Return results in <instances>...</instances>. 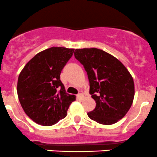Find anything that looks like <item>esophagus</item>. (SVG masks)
Returning <instances> with one entry per match:
<instances>
[{"mask_svg":"<svg viewBox=\"0 0 157 157\" xmlns=\"http://www.w3.org/2000/svg\"><path fill=\"white\" fill-rule=\"evenodd\" d=\"M77 98L78 99H82L84 98V94H82V93H79L78 94H77Z\"/></svg>","mask_w":157,"mask_h":157,"instance_id":"34e87169","label":"esophagus"}]
</instances>
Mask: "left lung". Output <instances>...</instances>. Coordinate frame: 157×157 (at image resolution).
Returning a JSON list of instances; mask_svg holds the SVG:
<instances>
[{
	"label": "left lung",
	"instance_id": "8db88e82",
	"mask_svg": "<svg viewBox=\"0 0 157 157\" xmlns=\"http://www.w3.org/2000/svg\"><path fill=\"white\" fill-rule=\"evenodd\" d=\"M74 55L87 72L89 92L96 102L88 116L101 124L117 123L128 112L134 98L129 71L117 58L97 48L76 49Z\"/></svg>",
	"mask_w": 157,
	"mask_h": 157
}]
</instances>
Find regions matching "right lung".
<instances>
[{"instance_id": "1", "label": "right lung", "mask_w": 157, "mask_h": 157, "mask_svg": "<svg viewBox=\"0 0 157 157\" xmlns=\"http://www.w3.org/2000/svg\"><path fill=\"white\" fill-rule=\"evenodd\" d=\"M74 49L49 48L25 65L17 81V95L26 115L43 126H51L66 117L74 94L66 92L60 74Z\"/></svg>"}]
</instances>
